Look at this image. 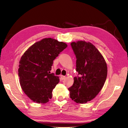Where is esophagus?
<instances>
[{"label":"esophagus","mask_w":128,"mask_h":128,"mask_svg":"<svg viewBox=\"0 0 128 128\" xmlns=\"http://www.w3.org/2000/svg\"><path fill=\"white\" fill-rule=\"evenodd\" d=\"M60 77H61V78L62 80H64V79H65V78H66V76H65L61 75V76H60Z\"/></svg>","instance_id":"34e87169"}]
</instances>
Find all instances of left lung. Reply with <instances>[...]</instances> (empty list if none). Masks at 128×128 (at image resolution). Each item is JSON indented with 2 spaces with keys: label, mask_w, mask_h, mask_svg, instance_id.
I'll return each mask as SVG.
<instances>
[{
  "label": "left lung",
  "mask_w": 128,
  "mask_h": 128,
  "mask_svg": "<svg viewBox=\"0 0 128 128\" xmlns=\"http://www.w3.org/2000/svg\"><path fill=\"white\" fill-rule=\"evenodd\" d=\"M70 45L76 58L78 75L68 88L70 96L77 103H86L95 98L102 88L107 75V64L91 42L78 41Z\"/></svg>",
  "instance_id": "left-lung-1"
}]
</instances>
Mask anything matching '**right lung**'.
Masks as SVG:
<instances>
[{
  "label": "right lung",
  "mask_w": 128,
  "mask_h": 128,
  "mask_svg": "<svg viewBox=\"0 0 128 128\" xmlns=\"http://www.w3.org/2000/svg\"><path fill=\"white\" fill-rule=\"evenodd\" d=\"M67 45L51 38L37 42L21 58L18 75L22 89L33 102H48L59 78L50 73L53 60Z\"/></svg>",
  "instance_id": "right-lung-1"
}]
</instances>
